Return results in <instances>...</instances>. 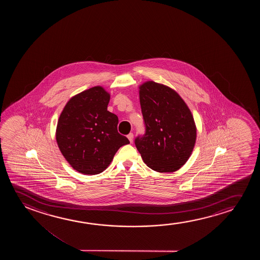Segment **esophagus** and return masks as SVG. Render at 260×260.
<instances>
[{
    "mask_svg": "<svg viewBox=\"0 0 260 260\" xmlns=\"http://www.w3.org/2000/svg\"><path fill=\"white\" fill-rule=\"evenodd\" d=\"M127 138H128V140H129V142H133V138H134V135H133V133H129L128 136H127Z\"/></svg>",
    "mask_w": 260,
    "mask_h": 260,
    "instance_id": "esophagus-1",
    "label": "esophagus"
}]
</instances>
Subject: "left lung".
Instances as JSON below:
<instances>
[{
	"label": "left lung",
	"instance_id": "left-lung-1",
	"mask_svg": "<svg viewBox=\"0 0 260 260\" xmlns=\"http://www.w3.org/2000/svg\"><path fill=\"white\" fill-rule=\"evenodd\" d=\"M146 133L135 139L144 162L158 172H174L187 161L196 145V126L181 96L153 81L139 86Z\"/></svg>",
	"mask_w": 260,
	"mask_h": 260
}]
</instances>
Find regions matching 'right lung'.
<instances>
[{"mask_svg": "<svg viewBox=\"0 0 260 260\" xmlns=\"http://www.w3.org/2000/svg\"><path fill=\"white\" fill-rule=\"evenodd\" d=\"M110 94L96 86L73 96L57 121V146L68 164L82 174H100L121 146L129 143L118 132L116 114L107 111Z\"/></svg>", "mask_w": 260, "mask_h": 260, "instance_id": "right-lung-1", "label": "right lung"}]
</instances>
